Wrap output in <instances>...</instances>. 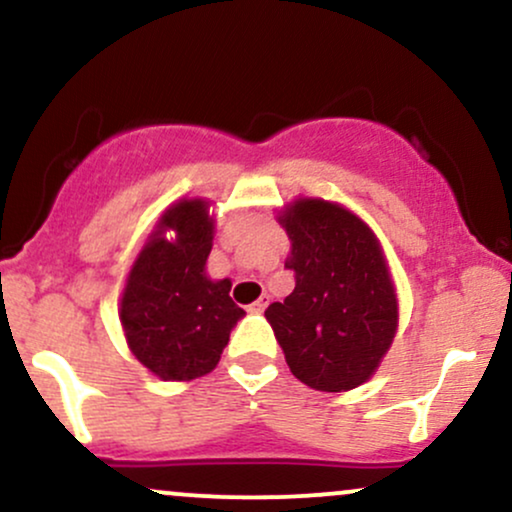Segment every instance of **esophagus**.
Wrapping results in <instances>:
<instances>
[{"mask_svg": "<svg viewBox=\"0 0 512 512\" xmlns=\"http://www.w3.org/2000/svg\"><path fill=\"white\" fill-rule=\"evenodd\" d=\"M267 305H269V295L264 293V295H260V298L255 300V303L250 305V312H264V310H267Z\"/></svg>", "mask_w": 512, "mask_h": 512, "instance_id": "34e87169", "label": "esophagus"}]
</instances>
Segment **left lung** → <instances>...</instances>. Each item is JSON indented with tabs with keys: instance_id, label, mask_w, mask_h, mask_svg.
I'll use <instances>...</instances> for the list:
<instances>
[{
	"instance_id": "8db88e82",
	"label": "left lung",
	"mask_w": 512,
	"mask_h": 512,
	"mask_svg": "<svg viewBox=\"0 0 512 512\" xmlns=\"http://www.w3.org/2000/svg\"><path fill=\"white\" fill-rule=\"evenodd\" d=\"M295 288L264 317L293 377L341 393L372 379L398 331V293L374 231L338 202L298 197L276 214Z\"/></svg>"
}]
</instances>
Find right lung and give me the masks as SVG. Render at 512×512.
Returning <instances> with one entry per match:
<instances>
[{"instance_id":"obj_1","label":"right lung","mask_w":512,"mask_h":512,"mask_svg":"<svg viewBox=\"0 0 512 512\" xmlns=\"http://www.w3.org/2000/svg\"><path fill=\"white\" fill-rule=\"evenodd\" d=\"M209 205L205 197H183L166 207L121 293L119 319L128 348L164 381L212 372L245 315L229 295L231 279L207 276L214 240Z\"/></svg>"}]
</instances>
